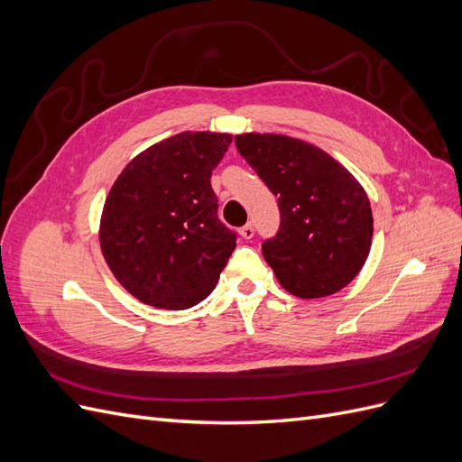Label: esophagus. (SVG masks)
<instances>
[{"instance_id": "esophagus-1", "label": "esophagus", "mask_w": 462, "mask_h": 462, "mask_svg": "<svg viewBox=\"0 0 462 462\" xmlns=\"http://www.w3.org/2000/svg\"><path fill=\"white\" fill-rule=\"evenodd\" d=\"M241 236H243V239H253V236H254V226H253V223H246L245 227H241Z\"/></svg>"}]
</instances>
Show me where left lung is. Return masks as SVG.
Listing matches in <instances>:
<instances>
[{
	"mask_svg": "<svg viewBox=\"0 0 462 462\" xmlns=\"http://www.w3.org/2000/svg\"><path fill=\"white\" fill-rule=\"evenodd\" d=\"M236 150L275 197L279 229L262 254L291 295L341 291L365 265L372 208L365 189L329 153L282 134L235 136Z\"/></svg>",
	"mask_w": 462,
	"mask_h": 462,
	"instance_id": "8db88e82",
	"label": "left lung"
}]
</instances>
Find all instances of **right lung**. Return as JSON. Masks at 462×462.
<instances>
[{"label": "right lung", "instance_id": "right-lung-1", "mask_svg": "<svg viewBox=\"0 0 462 462\" xmlns=\"http://www.w3.org/2000/svg\"><path fill=\"white\" fill-rule=\"evenodd\" d=\"M231 141L219 133L175 134L138 153L111 187L102 253L144 304L185 310L216 289L239 239L219 219L209 183Z\"/></svg>", "mask_w": 462, "mask_h": 462}]
</instances>
